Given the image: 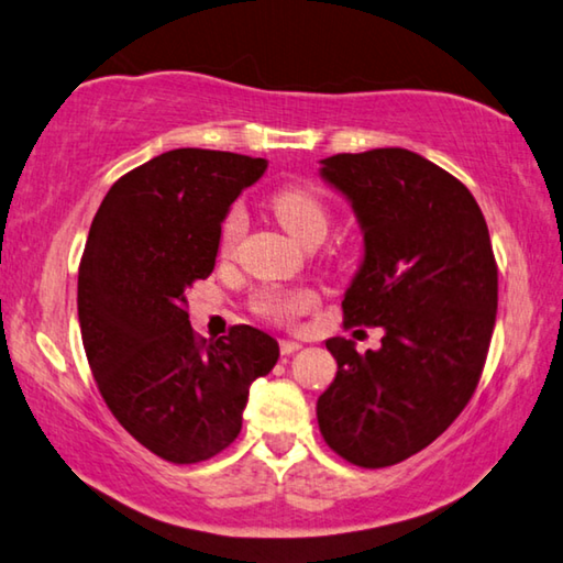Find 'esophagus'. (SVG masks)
<instances>
[{
    "mask_svg": "<svg viewBox=\"0 0 563 563\" xmlns=\"http://www.w3.org/2000/svg\"><path fill=\"white\" fill-rule=\"evenodd\" d=\"M302 347V342H298V340H280V352L283 355H292V352H298Z\"/></svg>",
    "mask_w": 563,
    "mask_h": 563,
    "instance_id": "1",
    "label": "esophagus"
}]
</instances>
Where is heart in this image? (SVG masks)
<instances>
[{
    "label": "heart",
    "instance_id": "1",
    "mask_svg": "<svg viewBox=\"0 0 563 563\" xmlns=\"http://www.w3.org/2000/svg\"><path fill=\"white\" fill-rule=\"evenodd\" d=\"M271 211L278 223L288 231L295 241H310V238H325L328 233V206L316 190L308 186H288L271 198ZM245 228L243 208H231L221 225V251H231ZM312 290H290V292H263L255 308L263 316L275 320H295L316 305Z\"/></svg>",
    "mask_w": 563,
    "mask_h": 563
}]
</instances>
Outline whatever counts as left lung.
<instances>
[{
	"instance_id": "1",
	"label": "left lung",
	"mask_w": 563,
	"mask_h": 563,
	"mask_svg": "<svg viewBox=\"0 0 563 563\" xmlns=\"http://www.w3.org/2000/svg\"><path fill=\"white\" fill-rule=\"evenodd\" d=\"M350 203L362 261L345 290V325L383 328L360 355L330 338L338 375L318 397L330 450L367 470L432 444L479 383L497 320V263L470 188L407 148L320 161Z\"/></svg>"
}]
</instances>
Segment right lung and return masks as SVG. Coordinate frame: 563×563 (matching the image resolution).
<instances>
[{
	"mask_svg": "<svg viewBox=\"0 0 563 563\" xmlns=\"http://www.w3.org/2000/svg\"><path fill=\"white\" fill-rule=\"evenodd\" d=\"M268 161L174 148L109 188L79 265L93 379L133 440L174 464L211 460L243 427L247 393L280 357L251 325L198 340L186 290L213 273L221 223Z\"/></svg>",
	"mask_w": 563,
	"mask_h": 563,
	"instance_id": "obj_1",
	"label": "right lung"
}]
</instances>
